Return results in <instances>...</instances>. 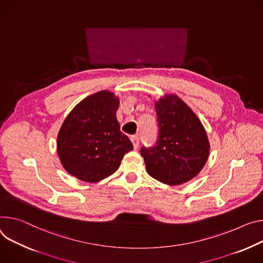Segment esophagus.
<instances>
[{"instance_id": "34e87169", "label": "esophagus", "mask_w": 263, "mask_h": 263, "mask_svg": "<svg viewBox=\"0 0 263 263\" xmlns=\"http://www.w3.org/2000/svg\"><path fill=\"white\" fill-rule=\"evenodd\" d=\"M131 141H132L134 149H137L138 146H139V137L137 135H134V136L131 137Z\"/></svg>"}]
</instances>
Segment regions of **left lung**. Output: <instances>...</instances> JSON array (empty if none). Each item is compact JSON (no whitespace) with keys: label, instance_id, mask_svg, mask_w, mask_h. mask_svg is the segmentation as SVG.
<instances>
[{"label":"left lung","instance_id":"obj_1","mask_svg":"<svg viewBox=\"0 0 263 263\" xmlns=\"http://www.w3.org/2000/svg\"><path fill=\"white\" fill-rule=\"evenodd\" d=\"M159 135L156 146L141 148L148 174L156 180L179 185L195 178L210 155V142L200 119L175 94L155 101Z\"/></svg>","mask_w":263,"mask_h":263}]
</instances>
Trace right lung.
<instances>
[{
    "mask_svg": "<svg viewBox=\"0 0 263 263\" xmlns=\"http://www.w3.org/2000/svg\"><path fill=\"white\" fill-rule=\"evenodd\" d=\"M119 98L108 90L89 95L65 118L58 134L57 151L64 169L85 182L101 181L121 165L133 150L116 118Z\"/></svg>",
    "mask_w": 263,
    "mask_h": 263,
    "instance_id": "1",
    "label": "right lung"
}]
</instances>
